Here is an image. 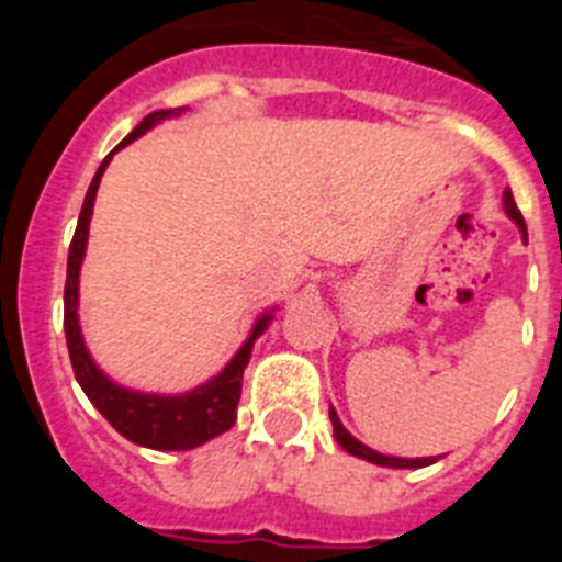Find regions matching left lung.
<instances>
[{"mask_svg":"<svg viewBox=\"0 0 562 562\" xmlns=\"http://www.w3.org/2000/svg\"><path fill=\"white\" fill-rule=\"evenodd\" d=\"M504 207H506V213H509V220L518 222V227L524 231V236H526V222H524V216H520L518 205H515V196L509 188L504 191ZM329 419H331V428H335L337 441H340V448L351 456H360V459L374 461V464H382V467H400V470H405V467H428L436 461V459H396V456H382V453H376V450L366 448L362 441H357L349 430L342 428L340 419H337V414H335V408H329Z\"/></svg>","mask_w":562,"mask_h":562,"instance_id":"8db88e82","label":"left lung"}]
</instances>
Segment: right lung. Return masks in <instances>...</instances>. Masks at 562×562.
Listing matches in <instances>:
<instances>
[{
  "label": "right lung",
  "mask_w": 562,
  "mask_h": 562,
  "mask_svg": "<svg viewBox=\"0 0 562 562\" xmlns=\"http://www.w3.org/2000/svg\"><path fill=\"white\" fill-rule=\"evenodd\" d=\"M180 112L182 106L160 109V112L146 114L117 148L137 140V137H140L146 128H151L154 123L166 121V117H173V114ZM117 148H114V151H117ZM112 154L101 162L98 173L92 177V186H89L87 200H83L81 216H78L76 236L69 241L67 284H64V335H67L69 362H72L78 385H81L83 394L89 396V402H92V405L106 416L109 425H112L121 436H126L128 441L151 450L200 448L202 441L213 439V436H220L225 434L227 428H233L238 396H241V376H245L247 362H250L252 340L267 329L272 315H265L258 321L250 340L238 349V355L227 362L225 371H222L220 376H213L211 382L200 385L196 391H188V394H137V391L121 389L117 382H112L101 369H98L95 362H92V357H89L87 346H83L81 326H78V272H81L83 250H87L89 216H92V205H95L98 186H101V177L103 171H106L109 160H112Z\"/></svg>",
  "instance_id": "obj_1"
}]
</instances>
